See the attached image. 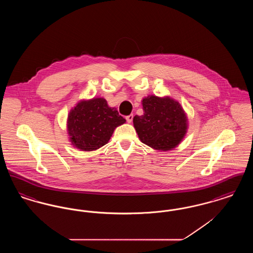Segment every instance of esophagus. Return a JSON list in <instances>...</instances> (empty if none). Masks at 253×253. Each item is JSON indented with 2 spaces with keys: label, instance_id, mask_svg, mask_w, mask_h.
<instances>
[{
  "label": "esophagus",
  "instance_id": "obj_1",
  "mask_svg": "<svg viewBox=\"0 0 253 253\" xmlns=\"http://www.w3.org/2000/svg\"><path fill=\"white\" fill-rule=\"evenodd\" d=\"M132 118H133V116L132 115H129V116H127L126 117V121L128 123H131L132 121Z\"/></svg>",
  "mask_w": 253,
  "mask_h": 253
}]
</instances>
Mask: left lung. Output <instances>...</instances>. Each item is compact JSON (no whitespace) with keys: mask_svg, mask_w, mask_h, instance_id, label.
<instances>
[{"mask_svg":"<svg viewBox=\"0 0 253 253\" xmlns=\"http://www.w3.org/2000/svg\"><path fill=\"white\" fill-rule=\"evenodd\" d=\"M143 115L132 122L140 141L158 151L175 148L188 129V118L180 103L169 96H148L142 99Z\"/></svg>","mask_w":253,"mask_h":253,"instance_id":"left-lung-1","label":"left lung"}]
</instances>
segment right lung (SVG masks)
Listing matches in <instances>:
<instances>
[{"label":"right lung","instance_id":"1","mask_svg":"<svg viewBox=\"0 0 253 253\" xmlns=\"http://www.w3.org/2000/svg\"><path fill=\"white\" fill-rule=\"evenodd\" d=\"M125 122L103 97L80 100L67 117L69 141L81 151H96L107 144L115 129Z\"/></svg>","mask_w":253,"mask_h":253}]
</instances>
